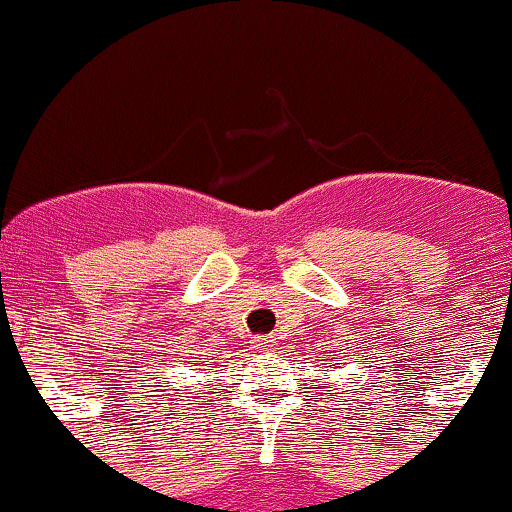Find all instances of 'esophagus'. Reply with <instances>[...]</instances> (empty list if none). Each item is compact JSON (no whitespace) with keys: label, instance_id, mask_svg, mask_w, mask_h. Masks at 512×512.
Here are the masks:
<instances>
[{"label":"esophagus","instance_id":"34e87169","mask_svg":"<svg viewBox=\"0 0 512 512\" xmlns=\"http://www.w3.org/2000/svg\"><path fill=\"white\" fill-rule=\"evenodd\" d=\"M272 346H274L272 337H255V342H252V349L257 351H272Z\"/></svg>","mask_w":512,"mask_h":512}]
</instances>
